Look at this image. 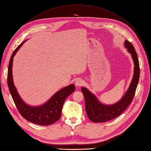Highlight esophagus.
Returning a JSON list of instances; mask_svg holds the SVG:
<instances>
[{
	"label": "esophagus",
	"mask_w": 151,
	"mask_h": 151,
	"mask_svg": "<svg viewBox=\"0 0 151 151\" xmlns=\"http://www.w3.org/2000/svg\"><path fill=\"white\" fill-rule=\"evenodd\" d=\"M83 84V81L82 79H80V78L77 80L75 82V85L76 86H80Z\"/></svg>",
	"instance_id": "esophagus-1"
}]
</instances>
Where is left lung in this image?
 I'll return each mask as SVG.
<instances>
[{
    "mask_svg": "<svg viewBox=\"0 0 151 151\" xmlns=\"http://www.w3.org/2000/svg\"><path fill=\"white\" fill-rule=\"evenodd\" d=\"M124 46L131 54L134 61V75L131 84L122 98L112 105L101 103L97 97L88 89L82 87V92L85 100V109L89 120L94 123L109 121L119 116L132 102L140 77V66L137 54L133 45L127 40L124 41Z\"/></svg>",
    "mask_w": 151,
    "mask_h": 151,
    "instance_id": "left-lung-1",
    "label": "left lung"
}]
</instances>
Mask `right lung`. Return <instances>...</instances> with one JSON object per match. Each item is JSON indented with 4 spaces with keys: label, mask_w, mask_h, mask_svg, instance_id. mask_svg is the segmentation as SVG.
<instances>
[{
    "label": "right lung",
    "mask_w": 151,
    "mask_h": 151,
    "mask_svg": "<svg viewBox=\"0 0 151 151\" xmlns=\"http://www.w3.org/2000/svg\"><path fill=\"white\" fill-rule=\"evenodd\" d=\"M26 41L27 40L17 46L10 58L8 69V86L15 105L23 117L36 124L42 126L50 125L60 119L65 100L75 91V86L74 84H71L62 88L57 91L42 105L32 106L25 103L19 96L14 86L12 68L14 55Z\"/></svg>",
    "instance_id": "1"
}]
</instances>
